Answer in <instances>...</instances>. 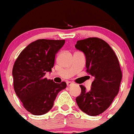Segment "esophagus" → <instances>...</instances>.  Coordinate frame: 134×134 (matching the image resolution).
I'll list each match as a JSON object with an SVG mask.
<instances>
[{
    "label": "esophagus",
    "instance_id": "obj_1",
    "mask_svg": "<svg viewBox=\"0 0 134 134\" xmlns=\"http://www.w3.org/2000/svg\"><path fill=\"white\" fill-rule=\"evenodd\" d=\"M66 84H67V86H70L71 85H73L72 82H70V81H68L67 82H66Z\"/></svg>",
    "mask_w": 134,
    "mask_h": 134
}]
</instances>
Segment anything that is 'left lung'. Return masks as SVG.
<instances>
[{"label": "left lung", "instance_id": "obj_1", "mask_svg": "<svg viewBox=\"0 0 134 134\" xmlns=\"http://www.w3.org/2000/svg\"><path fill=\"white\" fill-rule=\"evenodd\" d=\"M75 48L85 54L86 72L94 77L91 89L80 85L81 93L76 101L88 115L103 113L118 94L122 79L119 60L109 45L97 37L79 40Z\"/></svg>", "mask_w": 134, "mask_h": 134}]
</instances>
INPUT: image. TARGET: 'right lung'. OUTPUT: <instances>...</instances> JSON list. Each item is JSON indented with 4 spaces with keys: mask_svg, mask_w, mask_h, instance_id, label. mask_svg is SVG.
I'll return each instance as SVG.
<instances>
[{
    "mask_svg": "<svg viewBox=\"0 0 134 134\" xmlns=\"http://www.w3.org/2000/svg\"><path fill=\"white\" fill-rule=\"evenodd\" d=\"M65 40H38L29 44L16 58L13 68L15 93L27 111L34 115L48 113L60 91L66 83H55L45 78L52 72L55 54Z\"/></svg>",
    "mask_w": 134,
    "mask_h": 134,
    "instance_id": "add662e5",
    "label": "right lung"
}]
</instances>
